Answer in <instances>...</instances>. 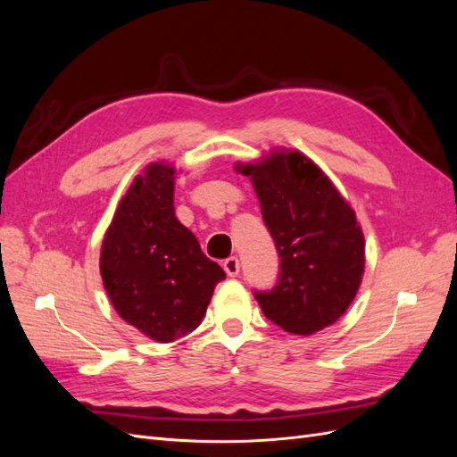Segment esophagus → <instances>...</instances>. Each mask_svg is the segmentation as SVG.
<instances>
[{
	"instance_id": "obj_1",
	"label": "esophagus",
	"mask_w": 457,
	"mask_h": 457,
	"mask_svg": "<svg viewBox=\"0 0 457 457\" xmlns=\"http://www.w3.org/2000/svg\"><path fill=\"white\" fill-rule=\"evenodd\" d=\"M223 269H225V272L228 276H238V272H240V261L237 257H228L223 262Z\"/></svg>"
}]
</instances>
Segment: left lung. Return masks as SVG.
Listing matches in <instances>:
<instances>
[{"mask_svg": "<svg viewBox=\"0 0 457 457\" xmlns=\"http://www.w3.org/2000/svg\"><path fill=\"white\" fill-rule=\"evenodd\" d=\"M234 170L250 177L280 255L278 284L255 294L262 314L295 336L337 322L366 265L364 232L351 204L299 150L276 148Z\"/></svg>", "mask_w": 457, "mask_h": 457, "instance_id": "8db88e82", "label": "left lung"}]
</instances>
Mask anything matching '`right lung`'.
<instances>
[{
    "mask_svg": "<svg viewBox=\"0 0 457 457\" xmlns=\"http://www.w3.org/2000/svg\"><path fill=\"white\" fill-rule=\"evenodd\" d=\"M177 170L152 162L121 196L101 247V276L116 312L158 343L204 320L225 270L175 217Z\"/></svg>",
    "mask_w": 457,
    "mask_h": 457,
    "instance_id": "obj_1",
    "label": "right lung"
}]
</instances>
